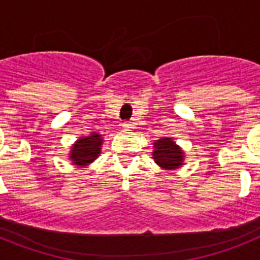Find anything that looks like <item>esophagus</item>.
<instances>
[{"label":"esophagus","instance_id":"obj_1","mask_svg":"<svg viewBox=\"0 0 260 260\" xmlns=\"http://www.w3.org/2000/svg\"><path fill=\"white\" fill-rule=\"evenodd\" d=\"M133 123L132 122H123L122 123V127L125 128V130H130V128H133Z\"/></svg>","mask_w":260,"mask_h":260}]
</instances>
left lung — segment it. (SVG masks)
I'll list each match as a JSON object with an SVG mask.
<instances>
[{
	"label": "left lung",
	"mask_w": 260,
	"mask_h": 260,
	"mask_svg": "<svg viewBox=\"0 0 260 260\" xmlns=\"http://www.w3.org/2000/svg\"><path fill=\"white\" fill-rule=\"evenodd\" d=\"M152 158L165 171H176L185 165V152L171 137H162L153 142Z\"/></svg>",
	"instance_id": "8db88e82"
}]
</instances>
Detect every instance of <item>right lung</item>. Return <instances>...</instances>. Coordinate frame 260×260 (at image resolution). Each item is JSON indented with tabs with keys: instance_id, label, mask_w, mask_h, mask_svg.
Wrapping results in <instances>:
<instances>
[{
	"instance_id": "add662e5",
	"label": "right lung",
	"mask_w": 260,
	"mask_h": 260,
	"mask_svg": "<svg viewBox=\"0 0 260 260\" xmlns=\"http://www.w3.org/2000/svg\"><path fill=\"white\" fill-rule=\"evenodd\" d=\"M103 142V135L96 132L80 137L71 146L69 152L71 164L75 167H88L92 164L102 153Z\"/></svg>"
}]
</instances>
